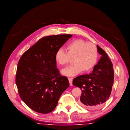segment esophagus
<instances>
[{"label": "esophagus", "mask_w": 130, "mask_h": 130, "mask_svg": "<svg viewBox=\"0 0 130 130\" xmlns=\"http://www.w3.org/2000/svg\"><path fill=\"white\" fill-rule=\"evenodd\" d=\"M68 80H69L70 86H72L73 85V78L69 77V78H68Z\"/></svg>", "instance_id": "esophagus-1"}]
</instances>
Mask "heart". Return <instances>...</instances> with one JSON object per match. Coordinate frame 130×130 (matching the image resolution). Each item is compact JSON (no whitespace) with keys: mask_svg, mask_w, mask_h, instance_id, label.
<instances>
[{"mask_svg":"<svg viewBox=\"0 0 130 130\" xmlns=\"http://www.w3.org/2000/svg\"><path fill=\"white\" fill-rule=\"evenodd\" d=\"M66 51L59 48L56 53V62L60 66L67 64L73 58V65L62 70L63 75L73 76L82 71L87 72L96 65L98 58V50L95 44L82 40H76L69 43L66 47Z\"/></svg>","mask_w":130,"mask_h":130,"instance_id":"obj_1","label":"heart"}]
</instances>
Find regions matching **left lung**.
I'll return each instance as SVG.
<instances>
[{
	"mask_svg": "<svg viewBox=\"0 0 130 130\" xmlns=\"http://www.w3.org/2000/svg\"><path fill=\"white\" fill-rule=\"evenodd\" d=\"M97 47L102 56L92 72L73 80V85L82 90L80 104L87 109H95L103 104L109 99L114 83L113 64L104 50Z\"/></svg>",
	"mask_w": 130,
	"mask_h": 130,
	"instance_id": "obj_1",
	"label": "left lung"
}]
</instances>
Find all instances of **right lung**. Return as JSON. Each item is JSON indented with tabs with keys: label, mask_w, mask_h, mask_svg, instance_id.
<instances>
[{
	"label": "right lung",
	"mask_w": 130,
	"mask_h": 130,
	"mask_svg": "<svg viewBox=\"0 0 130 130\" xmlns=\"http://www.w3.org/2000/svg\"><path fill=\"white\" fill-rule=\"evenodd\" d=\"M72 36L44 37L19 59L15 79L18 91L23 102L35 112L47 114L53 111L69 86L67 77L60 75L57 68L55 55Z\"/></svg>",
	"instance_id": "obj_1"
}]
</instances>
